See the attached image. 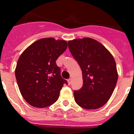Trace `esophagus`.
Listing matches in <instances>:
<instances>
[{
	"label": "esophagus",
	"mask_w": 134,
	"mask_h": 134,
	"mask_svg": "<svg viewBox=\"0 0 134 134\" xmlns=\"http://www.w3.org/2000/svg\"><path fill=\"white\" fill-rule=\"evenodd\" d=\"M67 81H68V85H71V83H72V79H68V80H67Z\"/></svg>",
	"instance_id": "1"
}]
</instances>
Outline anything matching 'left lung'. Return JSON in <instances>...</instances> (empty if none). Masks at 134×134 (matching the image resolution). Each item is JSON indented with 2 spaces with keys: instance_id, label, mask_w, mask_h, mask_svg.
<instances>
[{
  "instance_id": "left-lung-1",
  "label": "left lung",
  "mask_w": 134,
  "mask_h": 134,
  "mask_svg": "<svg viewBox=\"0 0 134 134\" xmlns=\"http://www.w3.org/2000/svg\"><path fill=\"white\" fill-rule=\"evenodd\" d=\"M68 44L82 73L83 85L78 91H74L76 103L86 109L103 107L113 94L118 81L113 55L92 38L76 39L68 41Z\"/></svg>"
}]
</instances>
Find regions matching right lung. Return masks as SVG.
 <instances>
[{"mask_svg": "<svg viewBox=\"0 0 134 134\" xmlns=\"http://www.w3.org/2000/svg\"><path fill=\"white\" fill-rule=\"evenodd\" d=\"M64 40L43 38L29 46L20 55L15 77L21 94L29 105L44 108L58 100L64 84L55 61L67 48Z\"/></svg>", "mask_w": 134, "mask_h": 134, "instance_id": "obj_1", "label": "right lung"}]
</instances>
